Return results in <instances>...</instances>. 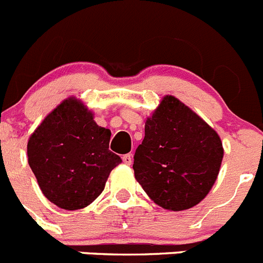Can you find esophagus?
<instances>
[{"label": "esophagus", "instance_id": "obj_1", "mask_svg": "<svg viewBox=\"0 0 263 263\" xmlns=\"http://www.w3.org/2000/svg\"><path fill=\"white\" fill-rule=\"evenodd\" d=\"M132 159H133L132 154H125L124 157H122V160H124L125 164H130V163H132Z\"/></svg>", "mask_w": 263, "mask_h": 263}]
</instances>
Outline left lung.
Returning <instances> with one entry per match:
<instances>
[{"label": "left lung", "mask_w": 263, "mask_h": 263, "mask_svg": "<svg viewBox=\"0 0 263 263\" xmlns=\"http://www.w3.org/2000/svg\"><path fill=\"white\" fill-rule=\"evenodd\" d=\"M222 157L215 130L178 99L166 96L146 121L133 170L154 203L164 210L184 211L211 191Z\"/></svg>", "instance_id": "1"}]
</instances>
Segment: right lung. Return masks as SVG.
Segmentation results:
<instances>
[{
	"instance_id": "right-lung-1",
	"label": "right lung",
	"mask_w": 263,
	"mask_h": 263,
	"mask_svg": "<svg viewBox=\"0 0 263 263\" xmlns=\"http://www.w3.org/2000/svg\"><path fill=\"white\" fill-rule=\"evenodd\" d=\"M110 130L101 127L76 99L64 100L31 134L30 168L42 192L63 210H81L96 200L109 174L122 162L109 150Z\"/></svg>"
}]
</instances>
